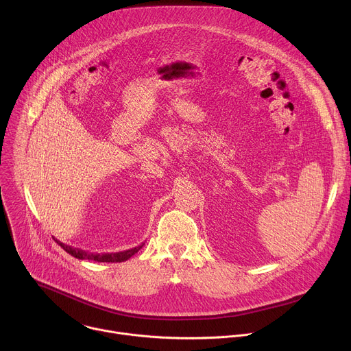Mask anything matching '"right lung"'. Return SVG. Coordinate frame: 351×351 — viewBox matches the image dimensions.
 I'll use <instances>...</instances> for the list:
<instances>
[{"mask_svg": "<svg viewBox=\"0 0 351 351\" xmlns=\"http://www.w3.org/2000/svg\"><path fill=\"white\" fill-rule=\"evenodd\" d=\"M66 253H69L71 256H73L77 260H93V261H98V263H123L126 260H129L132 256H134L138 250L144 245V243H141L137 247L125 250V252H118V253H106V254H94V253H87L83 252L80 248H73L71 245H66L64 243H61L60 240H56Z\"/></svg>", "mask_w": 351, "mask_h": 351, "instance_id": "right-lung-1", "label": "right lung"}]
</instances>
